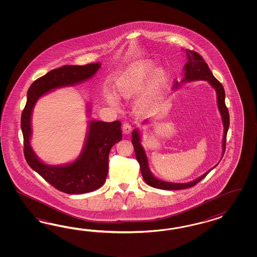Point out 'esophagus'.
<instances>
[{
	"label": "esophagus",
	"instance_id": "1",
	"mask_svg": "<svg viewBox=\"0 0 257 257\" xmlns=\"http://www.w3.org/2000/svg\"><path fill=\"white\" fill-rule=\"evenodd\" d=\"M131 131H132V125H131V123L124 122L122 124V132H123V134L127 135V134H130Z\"/></svg>",
	"mask_w": 257,
	"mask_h": 257
}]
</instances>
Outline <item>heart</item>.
Here are the masks:
<instances>
[{"label":"heart","mask_w":257,"mask_h":257,"mask_svg":"<svg viewBox=\"0 0 257 257\" xmlns=\"http://www.w3.org/2000/svg\"><path fill=\"white\" fill-rule=\"evenodd\" d=\"M153 70L154 64L151 61H140L131 65L124 73L117 79L116 83L117 96L123 99H130L142 91L148 82L150 94L158 92L165 86L167 75L164 70H156L151 77L150 74L153 72ZM110 100L113 101L114 98L111 97Z\"/></svg>","instance_id":"obj_1"}]
</instances>
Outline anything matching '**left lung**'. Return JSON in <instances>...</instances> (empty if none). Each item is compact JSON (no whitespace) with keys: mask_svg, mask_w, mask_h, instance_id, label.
I'll return each mask as SVG.
<instances>
[{"mask_svg":"<svg viewBox=\"0 0 257 257\" xmlns=\"http://www.w3.org/2000/svg\"><path fill=\"white\" fill-rule=\"evenodd\" d=\"M186 52H187L188 61L185 65V78L183 79V82L193 81V80H205V81H208L211 86H213L217 91L218 110H219L220 115L222 117V123H223V127H224V135H223V140H222V156H223L226 148V137H227V132H228L229 125H230L229 111H228V108L226 107L225 104L224 88H223V86L218 82V80L214 77L208 65L204 61V59L202 58L201 55H199L198 53H196V52L190 51V50H186ZM179 85L178 82H176L175 85H174V87H178ZM132 138L133 146L135 149V154H136L137 160L140 164L141 174L143 176L144 181L151 187L159 188V189H164V190L185 189V188H188V187H194L195 185H197L200 181H202L211 171V170L206 171L203 175L199 177L198 179L187 183V184H176V183L165 182L162 180L157 179L151 173L150 169H149L147 156H146L144 149L140 144V131L135 130L132 133Z\"/></svg>","mask_w":257,"mask_h":257,"instance_id":"8db88e82","label":"left lung"}]
</instances>
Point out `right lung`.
I'll return each mask as SVG.
<instances>
[{"mask_svg":"<svg viewBox=\"0 0 257 257\" xmlns=\"http://www.w3.org/2000/svg\"><path fill=\"white\" fill-rule=\"evenodd\" d=\"M100 63L85 66H63L37 79L27 93V101L22 113L21 126L24 135V154L26 162L56 189L67 194H82L101 187L108 172V156L111 148L121 140V122L95 121L89 123L85 148L73 163L49 166L42 163L32 150L31 115L39 97L60 86H72L93 76Z\"/></svg>","mask_w":257,"mask_h":257,"instance_id":"add662e5","label":"right lung"}]
</instances>
